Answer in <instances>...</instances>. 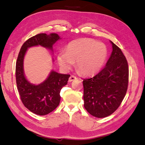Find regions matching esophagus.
Returning <instances> with one entry per match:
<instances>
[{
  "label": "esophagus",
  "mask_w": 145,
  "mask_h": 145,
  "mask_svg": "<svg viewBox=\"0 0 145 145\" xmlns=\"http://www.w3.org/2000/svg\"><path fill=\"white\" fill-rule=\"evenodd\" d=\"M76 79H77V77H76L75 76L71 75L70 77V78H69V81L70 82H72V81H73V80H76Z\"/></svg>",
  "instance_id": "34e87169"
}]
</instances>
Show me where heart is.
<instances>
[{
  "label": "heart",
  "mask_w": 145,
  "mask_h": 145,
  "mask_svg": "<svg viewBox=\"0 0 145 145\" xmlns=\"http://www.w3.org/2000/svg\"><path fill=\"white\" fill-rule=\"evenodd\" d=\"M107 56L106 46L91 39L73 40L68 44L67 51L57 55L58 63L64 70H70L76 61V68L80 73L91 75L99 72Z\"/></svg>",
  "instance_id": "1"
}]
</instances>
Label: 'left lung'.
Segmentation results:
<instances>
[{"mask_svg":"<svg viewBox=\"0 0 145 145\" xmlns=\"http://www.w3.org/2000/svg\"><path fill=\"white\" fill-rule=\"evenodd\" d=\"M111 43L112 52L105 67L93 77L83 79L84 108L97 118L113 113L128 88V63L121 49Z\"/></svg>","mask_w":145,"mask_h":145,"instance_id":"left-lung-1","label":"left lung"}]
</instances>
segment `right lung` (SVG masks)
I'll list each match as a JSON object with an SVG mask.
<instances>
[{
    "label": "right lung",
    "instance_id": "right-lung-1",
    "mask_svg": "<svg viewBox=\"0 0 145 145\" xmlns=\"http://www.w3.org/2000/svg\"><path fill=\"white\" fill-rule=\"evenodd\" d=\"M60 37L58 34L45 33L36 34L28 39L20 50L16 63V81L22 102L29 111L43 116L53 111L59 104L61 89L67 85L70 75L61 74L52 71L45 81L34 85L27 81L24 73V58L27 48L41 45L52 48V46Z\"/></svg>",
    "mask_w": 145,
    "mask_h": 145
}]
</instances>
